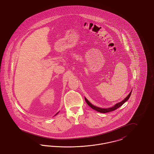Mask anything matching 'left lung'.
Segmentation results:
<instances>
[{
    "label": "left lung",
    "mask_w": 154,
    "mask_h": 154,
    "mask_svg": "<svg viewBox=\"0 0 154 154\" xmlns=\"http://www.w3.org/2000/svg\"><path fill=\"white\" fill-rule=\"evenodd\" d=\"M131 94H132V91L130 92V94L128 95V96H127L125 99H124V100H122V102H121L117 103L114 106H113V107H110V108H109V109H101V108H99V107H96L95 106H94L93 104H92L91 103L88 101V100H87L86 98H85V100L87 103L88 104V106H89V107H91L92 109H93L94 110H96V111H98V112H102V113H106V112H110V111H112L117 110L119 107H121L125 102H126V101L129 99V98L130 96H131Z\"/></svg>",
    "instance_id": "1"
}]
</instances>
